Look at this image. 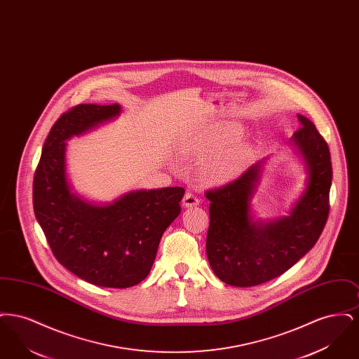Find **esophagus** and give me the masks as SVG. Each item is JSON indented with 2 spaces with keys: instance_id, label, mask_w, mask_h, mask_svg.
Masks as SVG:
<instances>
[{
  "instance_id": "esophagus-1",
  "label": "esophagus",
  "mask_w": 359,
  "mask_h": 359,
  "mask_svg": "<svg viewBox=\"0 0 359 359\" xmlns=\"http://www.w3.org/2000/svg\"><path fill=\"white\" fill-rule=\"evenodd\" d=\"M201 203V201H199V198L192 192V191H188L187 194L184 195V198H183V205L184 207H195V205H198Z\"/></svg>"
}]
</instances>
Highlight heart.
<instances>
[{
  "mask_svg": "<svg viewBox=\"0 0 359 359\" xmlns=\"http://www.w3.org/2000/svg\"><path fill=\"white\" fill-rule=\"evenodd\" d=\"M236 137L237 135L231 130H222L203 140H188L183 144L182 152L191 158L215 154L203 163L202 172L211 183H223L236 177L249 158V149L245 145H236L222 151Z\"/></svg>",
  "mask_w": 359,
  "mask_h": 359,
  "instance_id": "obj_1",
  "label": "heart"
}]
</instances>
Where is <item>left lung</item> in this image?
<instances>
[{
    "instance_id": "1",
    "label": "left lung",
    "mask_w": 359,
    "mask_h": 359,
    "mask_svg": "<svg viewBox=\"0 0 359 359\" xmlns=\"http://www.w3.org/2000/svg\"><path fill=\"white\" fill-rule=\"evenodd\" d=\"M302 128L290 138L304 163L306 189L290 214L273 221L255 219L252 199L261 180L262 158L237 180L205 192L210 226L205 252L211 269L233 287H255L271 281L306 256L320 237L332 180L328 145L311 121L297 114Z\"/></svg>"
}]
</instances>
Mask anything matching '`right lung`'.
<instances>
[{
    "label": "right lung",
    "mask_w": 359,
    "mask_h": 359,
    "mask_svg": "<svg viewBox=\"0 0 359 359\" xmlns=\"http://www.w3.org/2000/svg\"><path fill=\"white\" fill-rule=\"evenodd\" d=\"M118 103L78 104L52 126L34 172V210L56 259L90 284L129 288L152 269L163 233L180 214L183 187L130 191L97 205L67 179V140L114 120Z\"/></svg>",
    "instance_id": "obj_1"
}]
</instances>
